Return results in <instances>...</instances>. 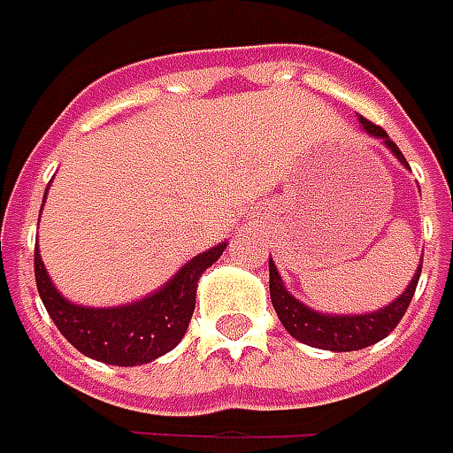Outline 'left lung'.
I'll return each mask as SVG.
<instances>
[{"label": "left lung", "mask_w": 453, "mask_h": 453, "mask_svg": "<svg viewBox=\"0 0 453 453\" xmlns=\"http://www.w3.org/2000/svg\"><path fill=\"white\" fill-rule=\"evenodd\" d=\"M361 125H364V130L368 134L381 137L398 160L406 163V157L401 155L396 142H391L388 134L383 133L379 125H373L366 118H361ZM268 265H271V301H273L275 313L283 323V328L293 338H298L301 343H308L313 349H323V351H358V349L373 346L381 338H386L396 328L398 320L403 319L406 308L411 303L416 283H418V275H421V263H418V271L411 278L409 288L403 290L394 303H388L376 313H366V316H323V313H316V311L305 308L303 303H298L288 290L283 288V280L275 271L273 260Z\"/></svg>", "instance_id": "left-lung-1"}]
</instances>
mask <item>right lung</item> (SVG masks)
<instances>
[{
  "label": "right lung",
  "instance_id": "obj_1",
  "mask_svg": "<svg viewBox=\"0 0 453 453\" xmlns=\"http://www.w3.org/2000/svg\"><path fill=\"white\" fill-rule=\"evenodd\" d=\"M223 250L226 242L200 253L185 263L165 288L122 308H82L65 301L44 271L37 248L35 278L50 319L77 351L102 364L137 366L150 364L178 346L196 311L197 280L205 268L223 256Z\"/></svg>",
  "mask_w": 453,
  "mask_h": 453
}]
</instances>
